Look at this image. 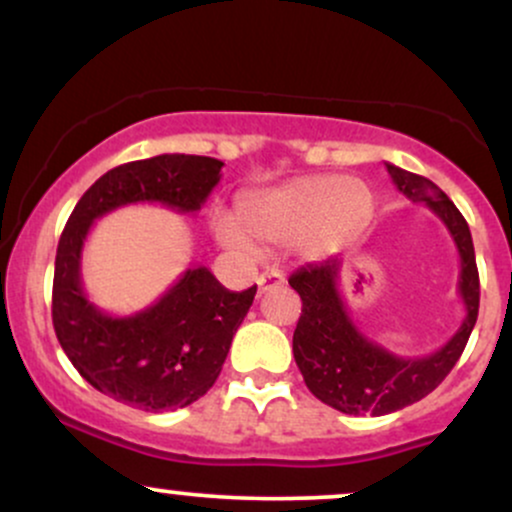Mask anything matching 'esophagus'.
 I'll list each match as a JSON object with an SVG mask.
<instances>
[{"mask_svg":"<svg viewBox=\"0 0 512 512\" xmlns=\"http://www.w3.org/2000/svg\"><path fill=\"white\" fill-rule=\"evenodd\" d=\"M281 284H284V276H281L279 272H264V274H260V279H257L260 293L272 291V289H276V286H281Z\"/></svg>","mask_w":512,"mask_h":512,"instance_id":"esophagus-1","label":"esophagus"}]
</instances>
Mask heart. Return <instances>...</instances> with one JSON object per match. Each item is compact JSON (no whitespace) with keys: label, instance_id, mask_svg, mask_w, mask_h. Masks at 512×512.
<instances>
[{"label":"heart","instance_id":"heart-1","mask_svg":"<svg viewBox=\"0 0 512 512\" xmlns=\"http://www.w3.org/2000/svg\"><path fill=\"white\" fill-rule=\"evenodd\" d=\"M373 211V192L366 182L342 175H308L274 190L240 197L233 216H214L211 231L233 252L262 245L301 243L308 255L337 248Z\"/></svg>","mask_w":512,"mask_h":512}]
</instances>
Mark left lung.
Listing matches in <instances>:
<instances>
[{
    "instance_id": "obj_1",
    "label": "left lung",
    "mask_w": 512,
    "mask_h": 512,
    "mask_svg": "<svg viewBox=\"0 0 512 512\" xmlns=\"http://www.w3.org/2000/svg\"><path fill=\"white\" fill-rule=\"evenodd\" d=\"M387 173L392 175V182L402 195H407L411 202H424L450 231L460 252L457 291L467 315L460 330L438 351L421 358H402L368 339L354 325L339 291V257L293 272L289 284L303 301L301 317L293 332L296 366L301 368L308 390L320 402L354 416L392 414L436 390L460 361L479 315L477 257L472 233L460 209L424 175L409 173L392 163H387Z\"/></svg>"
}]
</instances>
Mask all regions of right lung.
Segmentation results:
<instances>
[{
	"mask_svg": "<svg viewBox=\"0 0 512 512\" xmlns=\"http://www.w3.org/2000/svg\"><path fill=\"white\" fill-rule=\"evenodd\" d=\"M221 168L219 158L185 154L122 163L88 187L62 231L52 281L55 334L86 383L129 407L173 411L207 395L257 286L228 291L207 267H192L149 308L108 315L81 286L86 236L93 221L125 204L199 211Z\"/></svg>",
	"mask_w": 512,
	"mask_h": 512,
	"instance_id": "1",
	"label": "right lung"
}]
</instances>
